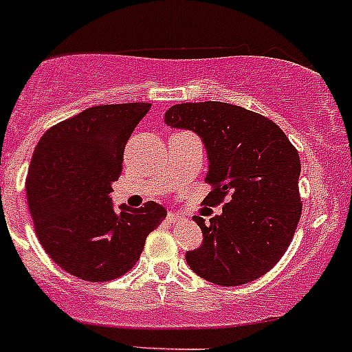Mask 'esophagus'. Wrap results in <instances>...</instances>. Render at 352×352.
I'll list each match as a JSON object with an SVG mask.
<instances>
[{"mask_svg": "<svg viewBox=\"0 0 352 352\" xmlns=\"http://www.w3.org/2000/svg\"><path fill=\"white\" fill-rule=\"evenodd\" d=\"M182 219H183V217L179 213H169V214H167V220H169V222H179Z\"/></svg>", "mask_w": 352, "mask_h": 352, "instance_id": "1", "label": "esophagus"}]
</instances>
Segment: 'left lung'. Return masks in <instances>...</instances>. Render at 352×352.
<instances>
[{"label": "left lung", "mask_w": 352, "mask_h": 352, "mask_svg": "<svg viewBox=\"0 0 352 352\" xmlns=\"http://www.w3.org/2000/svg\"><path fill=\"white\" fill-rule=\"evenodd\" d=\"M166 123L194 130L210 160L206 206L223 203L204 222L203 245L186 252L192 272L211 284H248L284 256L301 217V164L280 126L263 114L226 102L173 105Z\"/></svg>", "instance_id": "8db88e82"}]
</instances>
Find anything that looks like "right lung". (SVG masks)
I'll list each match as a JSON object with an SVG mask.
<instances>
[{"instance_id":"obj_1","label":"right lung","mask_w":352,"mask_h":352,"mask_svg":"<svg viewBox=\"0 0 352 352\" xmlns=\"http://www.w3.org/2000/svg\"><path fill=\"white\" fill-rule=\"evenodd\" d=\"M151 104L89 107L43 133L31 158L26 195L47 256L80 280L109 282L138 264L144 241L166 208L111 203L123 151Z\"/></svg>"}]
</instances>
